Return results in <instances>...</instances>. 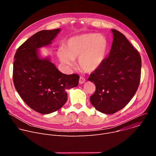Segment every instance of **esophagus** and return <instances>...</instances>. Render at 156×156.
<instances>
[{"mask_svg":"<svg viewBox=\"0 0 156 156\" xmlns=\"http://www.w3.org/2000/svg\"><path fill=\"white\" fill-rule=\"evenodd\" d=\"M85 81H86V80H85L84 78H83L82 76H80V80H79V83L80 84H83L84 83H85Z\"/></svg>","mask_w":156,"mask_h":156,"instance_id":"34e87169","label":"esophagus"}]
</instances>
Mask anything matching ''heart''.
Here are the masks:
<instances>
[{"label":"heart","mask_w":156,"mask_h":156,"mask_svg":"<svg viewBox=\"0 0 156 156\" xmlns=\"http://www.w3.org/2000/svg\"><path fill=\"white\" fill-rule=\"evenodd\" d=\"M108 49L106 38L98 34H85L70 38L65 49H60L58 56L60 61L68 66L73 65L78 58L80 67L86 72H93L104 62Z\"/></svg>","instance_id":"b5f03b06"}]
</instances>
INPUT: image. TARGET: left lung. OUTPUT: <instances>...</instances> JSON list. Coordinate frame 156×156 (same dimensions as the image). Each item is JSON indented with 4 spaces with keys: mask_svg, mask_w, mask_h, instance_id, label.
Listing matches in <instances>:
<instances>
[{
    "mask_svg": "<svg viewBox=\"0 0 156 156\" xmlns=\"http://www.w3.org/2000/svg\"><path fill=\"white\" fill-rule=\"evenodd\" d=\"M112 31L113 42L108 56L88 78L96 86L91 103L106 114L118 112L131 101L138 88L141 70L138 51L122 33L115 29Z\"/></svg>",
    "mask_w": 156,
    "mask_h": 156,
    "instance_id": "obj_1",
    "label": "left lung"
}]
</instances>
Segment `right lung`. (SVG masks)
<instances>
[{"instance_id": "right-lung-1", "label": "right lung", "mask_w": 156, "mask_h": 156, "mask_svg": "<svg viewBox=\"0 0 156 156\" xmlns=\"http://www.w3.org/2000/svg\"><path fill=\"white\" fill-rule=\"evenodd\" d=\"M59 32L58 28L35 33L18 48L14 56L15 87L30 108L42 114L60 109L67 100L66 90L78 84L77 74H63L49 58L38 57L37 49L50 44Z\"/></svg>"}]
</instances>
